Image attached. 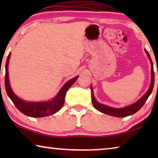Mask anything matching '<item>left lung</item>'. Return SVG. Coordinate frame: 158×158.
I'll use <instances>...</instances> for the list:
<instances>
[{"label":"left lung","mask_w":158,"mask_h":158,"mask_svg":"<svg viewBox=\"0 0 158 158\" xmlns=\"http://www.w3.org/2000/svg\"><path fill=\"white\" fill-rule=\"evenodd\" d=\"M147 55L148 56L149 60H150L151 63V83L150 85V88L148 91L146 92V94L142 97L139 100H138L137 102H135L133 104H131L130 106H126L124 108H122V109H116V108H113L108 106L106 105L101 104V103H98V101L95 98L94 95V90H93L92 86H90V89H91V100L93 105L95 109L98 111L102 112L103 114H108V115L115 116V117H125V116H130L131 114H135L136 112L139 111L141 108L143 106V105L145 103L147 99L148 98V97L150 96V95L152 93L153 90V87H154V83H155V74H154V70H153V63L152 60H151L150 54L148 53V52L144 49Z\"/></svg>","instance_id":"1"}]
</instances>
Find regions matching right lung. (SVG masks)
Here are the masks:
<instances>
[{
	"label": "right lung",
	"instance_id": "add662e5",
	"mask_svg": "<svg viewBox=\"0 0 158 158\" xmlns=\"http://www.w3.org/2000/svg\"><path fill=\"white\" fill-rule=\"evenodd\" d=\"M10 57V52L8 55L6 63V75H5V87L8 96L13 101L16 107L25 115L31 117L39 118L44 117L52 115L56 112L60 111L64 105V98H65L66 93L69 88L73 85L75 81L77 79L78 76L73 77L70 81L67 82L64 85L62 86L61 89L57 96L54 98L52 100L49 101H44V102H28L21 100L19 98L16 94H14L10 87L9 83V77H8V62Z\"/></svg>",
	"mask_w": 158,
	"mask_h": 158
}]
</instances>
